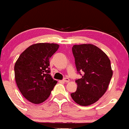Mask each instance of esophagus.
<instances>
[{"instance_id": "34e87169", "label": "esophagus", "mask_w": 129, "mask_h": 129, "mask_svg": "<svg viewBox=\"0 0 129 129\" xmlns=\"http://www.w3.org/2000/svg\"><path fill=\"white\" fill-rule=\"evenodd\" d=\"M63 82H66V83H67L69 81V79L68 78H65L64 79H63Z\"/></svg>"}]
</instances>
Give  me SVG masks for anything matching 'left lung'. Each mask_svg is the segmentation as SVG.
Instances as JSON below:
<instances>
[{"label":"left lung","instance_id":"obj_1","mask_svg":"<svg viewBox=\"0 0 129 129\" xmlns=\"http://www.w3.org/2000/svg\"><path fill=\"white\" fill-rule=\"evenodd\" d=\"M72 50L77 71L82 77L76 80L77 90L71 95L79 105H91L108 89L113 76L110 60L104 51L93 44L74 45Z\"/></svg>","mask_w":129,"mask_h":129}]
</instances>
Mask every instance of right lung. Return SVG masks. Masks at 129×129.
I'll use <instances>...</instances> for the list:
<instances>
[{
  "mask_svg": "<svg viewBox=\"0 0 129 129\" xmlns=\"http://www.w3.org/2000/svg\"><path fill=\"white\" fill-rule=\"evenodd\" d=\"M53 43H37L27 48L14 65V76L20 92L34 104L45 101L57 81L50 74V58L58 49Z\"/></svg>",
  "mask_w": 129,
  "mask_h": 129,
  "instance_id": "obj_1",
  "label": "right lung"
}]
</instances>
